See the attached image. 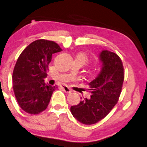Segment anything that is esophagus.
Instances as JSON below:
<instances>
[{
  "instance_id": "obj_1",
  "label": "esophagus",
  "mask_w": 147,
  "mask_h": 147,
  "mask_svg": "<svg viewBox=\"0 0 147 147\" xmlns=\"http://www.w3.org/2000/svg\"><path fill=\"white\" fill-rule=\"evenodd\" d=\"M60 88H61V89H62L65 92H66V93H70V92H71V90H70V88L68 87V86H63V85H62V86H60Z\"/></svg>"
}]
</instances>
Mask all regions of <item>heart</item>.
Segmentation results:
<instances>
[{
    "label": "heart",
    "mask_w": 147,
    "mask_h": 147,
    "mask_svg": "<svg viewBox=\"0 0 147 147\" xmlns=\"http://www.w3.org/2000/svg\"><path fill=\"white\" fill-rule=\"evenodd\" d=\"M78 56L80 57L81 59L84 60V62H86V61H88V57H87V56H86V55L85 53H79L78 55Z\"/></svg>",
    "instance_id": "b5f03b06"
}]
</instances>
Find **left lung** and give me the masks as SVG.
<instances>
[{
	"instance_id": "obj_1",
	"label": "left lung",
	"mask_w": 147,
	"mask_h": 147,
	"mask_svg": "<svg viewBox=\"0 0 147 147\" xmlns=\"http://www.w3.org/2000/svg\"><path fill=\"white\" fill-rule=\"evenodd\" d=\"M100 57L101 70L88 84L90 98H84L70 107L74 117L85 125L95 124L110 112L119 99L124 81V68L117 54L102 51Z\"/></svg>"
}]
</instances>
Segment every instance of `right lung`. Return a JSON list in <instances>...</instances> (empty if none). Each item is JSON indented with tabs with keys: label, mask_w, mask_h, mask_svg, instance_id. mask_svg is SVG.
<instances>
[{
	"label": "right lung",
	"mask_w": 147,
	"mask_h": 147,
	"mask_svg": "<svg viewBox=\"0 0 147 147\" xmlns=\"http://www.w3.org/2000/svg\"><path fill=\"white\" fill-rule=\"evenodd\" d=\"M62 49L56 42L40 39L28 45L18 58L12 79L18 103L29 114H38L47 108L57 86L45 82L52 55Z\"/></svg>",
	"instance_id": "1"
}]
</instances>
